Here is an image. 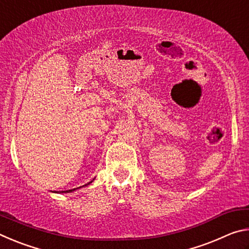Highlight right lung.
Returning <instances> with one entry per match:
<instances>
[{"label":"right lung","mask_w":249,"mask_h":249,"mask_svg":"<svg viewBox=\"0 0 249 249\" xmlns=\"http://www.w3.org/2000/svg\"><path fill=\"white\" fill-rule=\"evenodd\" d=\"M94 180V179H93ZM93 180H92V181H93ZM92 181H90V182H88L87 184H84L83 185V187H86V185H88V184H90L91 182H92ZM79 188H81V187H79ZM79 188H75V189H72V190H67V191H59V192H57V193H66V192H72V191H74V190H77V189H79Z\"/></svg>","instance_id":"1"}]
</instances>
